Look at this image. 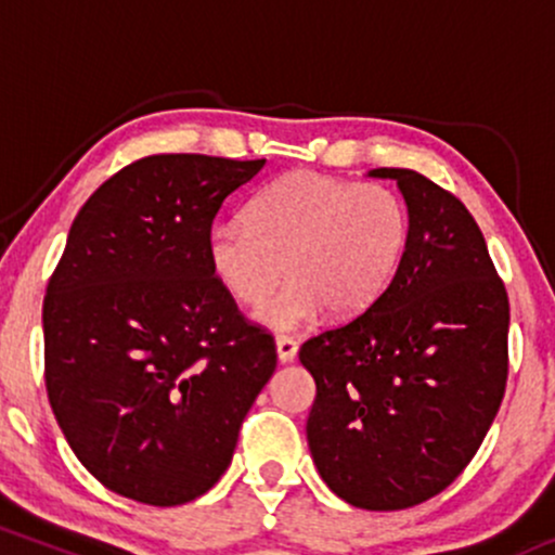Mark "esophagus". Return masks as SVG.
Instances as JSON below:
<instances>
[{
    "label": "esophagus",
    "mask_w": 555,
    "mask_h": 555,
    "mask_svg": "<svg viewBox=\"0 0 555 555\" xmlns=\"http://www.w3.org/2000/svg\"><path fill=\"white\" fill-rule=\"evenodd\" d=\"M276 354H279V362H292L297 358V341L292 339V336H279Z\"/></svg>",
    "instance_id": "1"
}]
</instances>
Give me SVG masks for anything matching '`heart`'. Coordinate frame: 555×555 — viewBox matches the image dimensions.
<instances>
[{"label":"heart","instance_id":"obj_1","mask_svg":"<svg viewBox=\"0 0 555 555\" xmlns=\"http://www.w3.org/2000/svg\"><path fill=\"white\" fill-rule=\"evenodd\" d=\"M410 234V208L388 184L297 169L258 190L245 221L214 229L208 260L229 295L250 308L292 276L258 321L295 331L326 308L336 318L373 308L397 279Z\"/></svg>","mask_w":555,"mask_h":555}]
</instances>
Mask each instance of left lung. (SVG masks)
Listing matches in <instances>:
<instances>
[{
    "mask_svg": "<svg viewBox=\"0 0 555 555\" xmlns=\"http://www.w3.org/2000/svg\"><path fill=\"white\" fill-rule=\"evenodd\" d=\"M410 208L386 295L302 344L315 378L308 446L323 482L367 512L449 488L480 449L508 375V297L460 197L412 169H373Z\"/></svg>",
    "mask_w": 555,
    "mask_h": 555,
    "instance_id": "1",
    "label": "left lung"
}]
</instances>
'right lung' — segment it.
<instances>
[{"label":"right lung","instance_id":"1","mask_svg":"<svg viewBox=\"0 0 555 555\" xmlns=\"http://www.w3.org/2000/svg\"><path fill=\"white\" fill-rule=\"evenodd\" d=\"M266 158L158 154L119 169L75 216L43 297L47 393L101 486L149 506L211 490L276 371L208 260L227 195Z\"/></svg>","mask_w":555,"mask_h":555}]
</instances>
